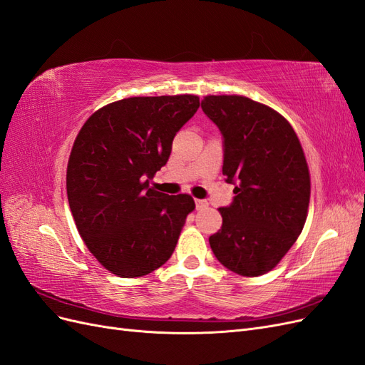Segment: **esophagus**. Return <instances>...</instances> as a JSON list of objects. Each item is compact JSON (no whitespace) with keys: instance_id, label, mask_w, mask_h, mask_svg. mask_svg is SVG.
<instances>
[{"instance_id":"obj_1","label":"esophagus","mask_w":365,"mask_h":365,"mask_svg":"<svg viewBox=\"0 0 365 365\" xmlns=\"http://www.w3.org/2000/svg\"><path fill=\"white\" fill-rule=\"evenodd\" d=\"M195 204H196V210L208 208V202L205 200H195Z\"/></svg>"}]
</instances>
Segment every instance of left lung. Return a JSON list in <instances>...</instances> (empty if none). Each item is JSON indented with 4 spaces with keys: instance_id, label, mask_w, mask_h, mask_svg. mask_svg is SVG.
<instances>
[{
    "instance_id": "1",
    "label": "left lung",
    "mask_w": 365,
    "mask_h": 365,
    "mask_svg": "<svg viewBox=\"0 0 365 365\" xmlns=\"http://www.w3.org/2000/svg\"><path fill=\"white\" fill-rule=\"evenodd\" d=\"M201 106L222 132V173L236 184L210 247L230 271L257 277L277 267L306 222L311 175L302 143L282 114L245 96H205Z\"/></svg>"
}]
</instances>
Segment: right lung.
<instances>
[{"mask_svg": "<svg viewBox=\"0 0 365 365\" xmlns=\"http://www.w3.org/2000/svg\"><path fill=\"white\" fill-rule=\"evenodd\" d=\"M197 108L193 94L128 97L97 109L74 140L71 215L86 248L118 277H141L168 262L195 210L190 195L169 196L149 181Z\"/></svg>", "mask_w": 365, "mask_h": 365, "instance_id": "1", "label": "right lung"}]
</instances>
